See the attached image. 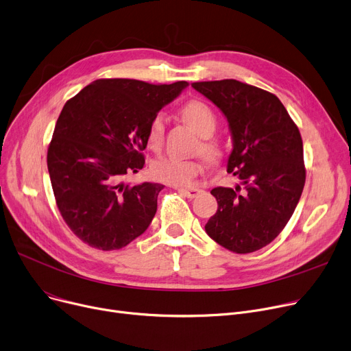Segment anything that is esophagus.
Listing matches in <instances>:
<instances>
[{
    "mask_svg": "<svg viewBox=\"0 0 351 351\" xmlns=\"http://www.w3.org/2000/svg\"><path fill=\"white\" fill-rule=\"evenodd\" d=\"M178 191L187 198H194L202 193L201 189H178Z\"/></svg>",
    "mask_w": 351,
    "mask_h": 351,
    "instance_id": "esophagus-1",
    "label": "esophagus"
}]
</instances>
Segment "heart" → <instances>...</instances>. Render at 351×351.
<instances>
[{
    "mask_svg": "<svg viewBox=\"0 0 351 351\" xmlns=\"http://www.w3.org/2000/svg\"><path fill=\"white\" fill-rule=\"evenodd\" d=\"M182 116L193 130L198 136L204 137L201 141L202 154L210 160L218 158L221 154L219 147L217 146V143L208 138L217 129V117L213 109L201 100H191L184 106ZM164 134H166V117L157 114L152 120L147 130L149 147L153 150H160L164 143ZM201 170L202 166L198 160H185L174 156L161 157L152 164L153 176L160 181L173 185H190Z\"/></svg>",
    "mask_w": 351,
    "mask_h": 351,
    "instance_id": "heart-1",
    "label": "heart"
}]
</instances>
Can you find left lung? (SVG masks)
<instances>
[{
	"mask_svg": "<svg viewBox=\"0 0 351 351\" xmlns=\"http://www.w3.org/2000/svg\"><path fill=\"white\" fill-rule=\"evenodd\" d=\"M228 120L234 149L226 170L239 178L235 189L217 187L218 210L207 234L235 254L271 243L300 199L306 170L303 143L295 121L274 95L235 79L195 82Z\"/></svg>",
	"mask_w": 351,
	"mask_h": 351,
	"instance_id": "8db88e82",
	"label": "left lung"
}]
</instances>
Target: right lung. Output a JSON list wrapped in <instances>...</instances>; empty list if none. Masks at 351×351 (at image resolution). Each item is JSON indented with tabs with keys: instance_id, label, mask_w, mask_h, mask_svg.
<instances>
[{
	"instance_id": "add662e5",
	"label": "right lung",
	"mask_w": 351,
	"mask_h": 351,
	"mask_svg": "<svg viewBox=\"0 0 351 351\" xmlns=\"http://www.w3.org/2000/svg\"><path fill=\"white\" fill-rule=\"evenodd\" d=\"M187 86L184 80L97 79L65 103L48 147V171L62 218L89 246L120 250L149 228L164 185H129L125 178L144 166L152 120Z\"/></svg>"
}]
</instances>
